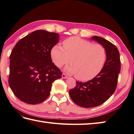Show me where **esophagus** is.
Listing matches in <instances>:
<instances>
[{
  "mask_svg": "<svg viewBox=\"0 0 134 134\" xmlns=\"http://www.w3.org/2000/svg\"><path fill=\"white\" fill-rule=\"evenodd\" d=\"M62 78H64V79H65V78H68V76L65 75L64 73H63V74H62Z\"/></svg>",
  "mask_w": 134,
  "mask_h": 134,
  "instance_id": "esophagus-1",
  "label": "esophagus"
}]
</instances>
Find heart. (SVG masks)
<instances>
[{"mask_svg": "<svg viewBox=\"0 0 134 134\" xmlns=\"http://www.w3.org/2000/svg\"><path fill=\"white\" fill-rule=\"evenodd\" d=\"M63 43V47L57 44L51 51L52 60L56 66L61 67L70 62L72 64L65 67L64 71L76 75L81 81L92 79L101 71L106 59L103 45L76 36L65 39Z\"/></svg>", "mask_w": 134, "mask_h": 134, "instance_id": "1", "label": "heart"}]
</instances>
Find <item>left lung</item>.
I'll return each instance as SVG.
<instances>
[{"label":"left lung","instance_id":"1","mask_svg":"<svg viewBox=\"0 0 134 134\" xmlns=\"http://www.w3.org/2000/svg\"><path fill=\"white\" fill-rule=\"evenodd\" d=\"M91 39L105 48L106 60L101 71L92 80L85 82L77 81L75 87L69 91L72 101L85 108L99 106L109 99L116 89L121 68L120 53L116 46L99 36Z\"/></svg>","mask_w":134,"mask_h":134}]
</instances>
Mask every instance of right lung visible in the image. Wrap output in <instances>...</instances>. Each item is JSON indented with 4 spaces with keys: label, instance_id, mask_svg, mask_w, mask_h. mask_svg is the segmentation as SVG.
Wrapping results in <instances>:
<instances>
[{
    "label": "right lung",
    "instance_id": "right-lung-1",
    "mask_svg": "<svg viewBox=\"0 0 134 134\" xmlns=\"http://www.w3.org/2000/svg\"><path fill=\"white\" fill-rule=\"evenodd\" d=\"M58 34L36 30L15 44L10 56L9 84L14 95L30 104L41 103L50 95L52 83L62 72L52 63L51 51Z\"/></svg>",
    "mask_w": 134,
    "mask_h": 134
}]
</instances>
